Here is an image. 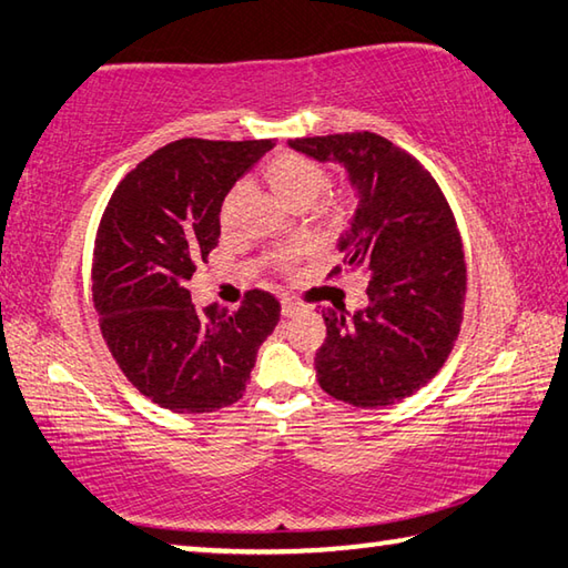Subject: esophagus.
Returning a JSON list of instances; mask_svg holds the SVG:
<instances>
[{"label":"esophagus","mask_w":568,"mask_h":568,"mask_svg":"<svg viewBox=\"0 0 568 568\" xmlns=\"http://www.w3.org/2000/svg\"><path fill=\"white\" fill-rule=\"evenodd\" d=\"M281 311H283L285 318H291V315H295L297 311H301V305L293 303V301H287V297H285V301L281 303Z\"/></svg>","instance_id":"34e87169"}]
</instances>
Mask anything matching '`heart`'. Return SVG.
Segmentation results:
<instances>
[{
    "label": "heart",
    "mask_w": 568,
    "mask_h": 568,
    "mask_svg": "<svg viewBox=\"0 0 568 568\" xmlns=\"http://www.w3.org/2000/svg\"><path fill=\"white\" fill-rule=\"evenodd\" d=\"M265 180L275 195L291 207L313 205L315 197H318L325 190V185H328V175H325V170L318 165V162L303 155H293V152H283V155H277L267 162ZM237 195H240V187L227 195L223 217H227Z\"/></svg>",
    "instance_id": "1"
}]
</instances>
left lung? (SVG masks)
I'll list each match as a JSON object with an SVG mask.
<instances>
[{"label": "left lung", "instance_id": "1", "mask_svg": "<svg viewBox=\"0 0 568 568\" xmlns=\"http://www.w3.org/2000/svg\"><path fill=\"white\" fill-rule=\"evenodd\" d=\"M287 145L348 172L358 205L335 247L345 271L371 277L361 311H323L328 338L315 353V376L351 406H390L426 386L458 338L466 263L454 213L430 172L376 132Z\"/></svg>", "mask_w": 568, "mask_h": 568}]
</instances>
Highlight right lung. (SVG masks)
Instances as JSON below:
<instances>
[{
    "label": "right lung",
    "mask_w": 568,
    "mask_h": 568,
    "mask_svg": "<svg viewBox=\"0 0 568 568\" xmlns=\"http://www.w3.org/2000/svg\"><path fill=\"white\" fill-rule=\"evenodd\" d=\"M273 140L170 142L124 178L94 240L92 295L112 358L142 396L175 413L243 398L281 303L250 291L230 313L195 307L187 281L220 240V207Z\"/></svg>",
    "instance_id": "add662e5"
}]
</instances>
